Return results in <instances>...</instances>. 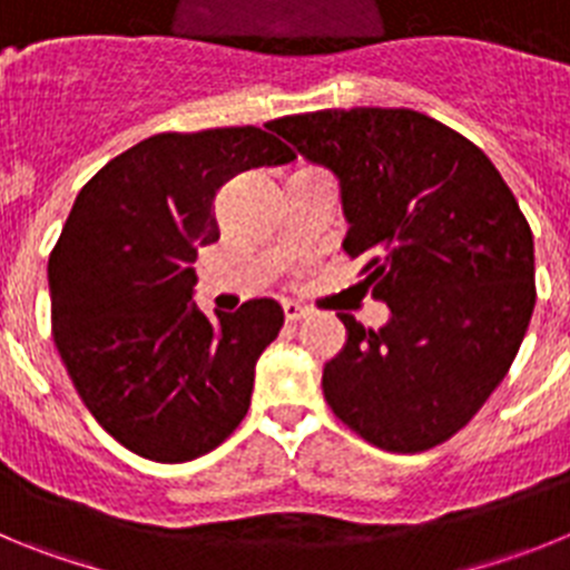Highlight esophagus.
I'll list each match as a JSON object with an SVG mask.
<instances>
[{
  "label": "esophagus",
  "mask_w": 570,
  "mask_h": 570,
  "mask_svg": "<svg viewBox=\"0 0 570 570\" xmlns=\"http://www.w3.org/2000/svg\"><path fill=\"white\" fill-rule=\"evenodd\" d=\"M282 311H285V320L288 322H299L308 316V308H302L299 302H285V305H282Z\"/></svg>",
  "instance_id": "1"
}]
</instances>
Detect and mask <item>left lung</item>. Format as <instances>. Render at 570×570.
Masks as SVG:
<instances>
[{
    "mask_svg": "<svg viewBox=\"0 0 570 570\" xmlns=\"http://www.w3.org/2000/svg\"><path fill=\"white\" fill-rule=\"evenodd\" d=\"M334 170L380 331L351 314L322 371L331 411L371 445L420 454L471 422L505 380L537 302L533 236L471 139L411 108H351L268 122Z\"/></svg>",
    "mask_w": 570,
    "mask_h": 570,
    "instance_id": "1",
    "label": "left lung"
}]
</instances>
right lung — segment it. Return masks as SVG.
Segmentation results:
<instances>
[{
    "mask_svg": "<svg viewBox=\"0 0 570 570\" xmlns=\"http://www.w3.org/2000/svg\"><path fill=\"white\" fill-rule=\"evenodd\" d=\"M268 130L156 134L110 159L70 208L48 259L53 342L94 420L134 454L188 462L236 431L279 302L196 308L194 262L219 239L216 190L294 163Z\"/></svg>",
    "mask_w": 570,
    "mask_h": 570,
    "instance_id": "obj_1",
    "label": "right lung"
}]
</instances>
